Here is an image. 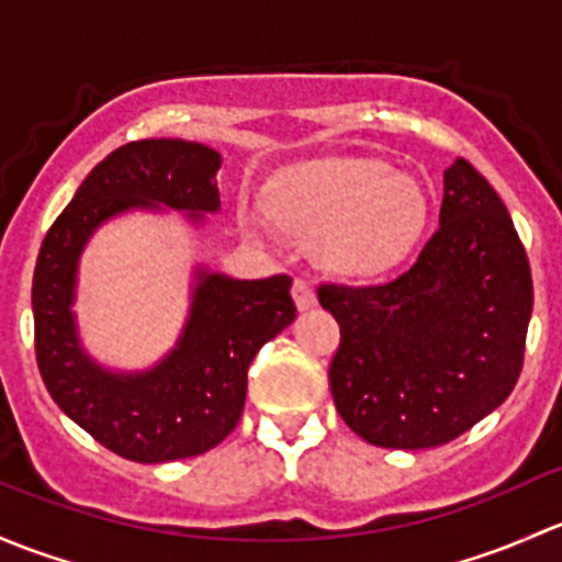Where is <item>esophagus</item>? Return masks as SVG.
<instances>
[{
  "label": "esophagus",
  "mask_w": 562,
  "mask_h": 562,
  "mask_svg": "<svg viewBox=\"0 0 562 562\" xmlns=\"http://www.w3.org/2000/svg\"><path fill=\"white\" fill-rule=\"evenodd\" d=\"M292 297H294V305H297V311H308L316 305V292L314 286H311L308 281L297 279L292 283Z\"/></svg>",
  "instance_id": "1"
}]
</instances>
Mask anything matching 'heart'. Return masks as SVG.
I'll use <instances>...</instances> for the list:
<instances>
[{
  "instance_id": "1",
  "label": "heart",
  "mask_w": 562,
  "mask_h": 562,
  "mask_svg": "<svg viewBox=\"0 0 562 562\" xmlns=\"http://www.w3.org/2000/svg\"><path fill=\"white\" fill-rule=\"evenodd\" d=\"M265 211L276 229L314 243L316 262L351 281L379 279L403 262L427 224V196L403 172L370 159H335L289 172L265 192ZM243 227H268L243 213Z\"/></svg>"
}]
</instances>
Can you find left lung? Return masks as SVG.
Here are the masks:
<instances>
[{
	"mask_svg": "<svg viewBox=\"0 0 562 562\" xmlns=\"http://www.w3.org/2000/svg\"><path fill=\"white\" fill-rule=\"evenodd\" d=\"M340 324L329 392L373 447L454 441L512 395L533 314L528 254L487 178L443 170L438 229L401 279L319 286Z\"/></svg>",
	"mask_w": 562,
	"mask_h": 562,
	"instance_id": "1",
	"label": "left lung"
}]
</instances>
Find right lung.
Returning <instances> with one entry per match:
<instances>
[{"mask_svg":"<svg viewBox=\"0 0 562 562\" xmlns=\"http://www.w3.org/2000/svg\"><path fill=\"white\" fill-rule=\"evenodd\" d=\"M218 167L222 154L202 143H126L86 176L40 246L32 281L40 375L75 425L126 460H183L222 443L243 414L248 366L297 316L289 276L240 281L200 265L187 324L156 366L105 368L80 344L72 305L91 235L130 211L165 207L200 227L222 207Z\"/></svg>","mask_w":562,"mask_h":562,"instance_id":"obj_1","label":"right lung"}]
</instances>
